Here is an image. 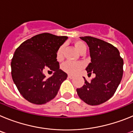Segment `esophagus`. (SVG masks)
I'll use <instances>...</instances> for the list:
<instances>
[{
    "label": "esophagus",
    "instance_id": "obj_1",
    "mask_svg": "<svg viewBox=\"0 0 133 133\" xmlns=\"http://www.w3.org/2000/svg\"><path fill=\"white\" fill-rule=\"evenodd\" d=\"M68 77H69V78H71V79H72V78H74V76H72V75H68Z\"/></svg>",
    "mask_w": 133,
    "mask_h": 133
}]
</instances>
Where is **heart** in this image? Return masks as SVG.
<instances>
[{
    "label": "heart",
    "instance_id": "b5f03b06",
    "mask_svg": "<svg viewBox=\"0 0 133 133\" xmlns=\"http://www.w3.org/2000/svg\"><path fill=\"white\" fill-rule=\"evenodd\" d=\"M75 46L81 53L84 49H87L85 44L81 41H77L75 43ZM64 49V46L62 45L58 48L57 52H56V58L57 60H61L63 58V52ZM83 67V64L82 63H75L71 61H67L64 63L62 66V69L64 72L69 74H76Z\"/></svg>",
    "mask_w": 133,
    "mask_h": 133
}]
</instances>
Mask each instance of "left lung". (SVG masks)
Here are the masks:
<instances>
[{
    "label": "left lung",
    "mask_w": 133,
    "mask_h": 133,
    "mask_svg": "<svg viewBox=\"0 0 133 133\" xmlns=\"http://www.w3.org/2000/svg\"><path fill=\"white\" fill-rule=\"evenodd\" d=\"M89 47L90 62L86 70L96 77L77 89L78 97L89 105H98L113 96L123 74V60L118 49L105 41L92 36H81Z\"/></svg>",
    "instance_id": "8db88e82"
}]
</instances>
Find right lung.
I'll list each match as a JSON object with an SVG mask.
<instances>
[{
  "instance_id": "obj_1",
  "label": "right lung",
  "mask_w": 133,
  "mask_h": 133,
  "mask_svg": "<svg viewBox=\"0 0 133 133\" xmlns=\"http://www.w3.org/2000/svg\"><path fill=\"white\" fill-rule=\"evenodd\" d=\"M65 36L42 33L23 43L11 61V75L21 95L31 103L45 104L53 99L67 74L59 69L56 59L58 48L67 40ZM55 72L46 79L44 69Z\"/></svg>"
}]
</instances>
